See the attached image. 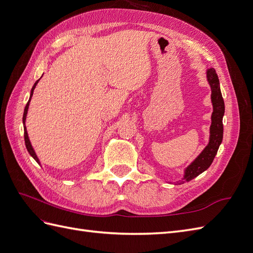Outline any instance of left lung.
Segmentation results:
<instances>
[{"mask_svg":"<svg viewBox=\"0 0 253 253\" xmlns=\"http://www.w3.org/2000/svg\"><path fill=\"white\" fill-rule=\"evenodd\" d=\"M207 78H208L211 86V99L213 103L212 124L210 127V142L201 153V155L187 168L185 177H183L182 180H179L178 183L192 180L196 176L208 169L216 155L221 140H223V116L225 113V103L223 96H221L217 74L214 68L208 70V72H207Z\"/></svg>","mask_w":253,"mask_h":253,"instance_id":"obj_1","label":"left lung"}]
</instances>
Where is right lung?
<instances>
[{"mask_svg":"<svg viewBox=\"0 0 253 253\" xmlns=\"http://www.w3.org/2000/svg\"><path fill=\"white\" fill-rule=\"evenodd\" d=\"M38 81H39V80H37V81H36V83L34 84V86H33V88H32V93H30V98H32V96H33V94H34V89H35V87H36V85H37ZM30 98H29V100H28V102H27V104H26V106H25L24 115H23V124H24V125H25L26 114H27V110H28V106H29ZM24 139H25L26 149H27V151L29 152V154L34 157V159L36 160L37 163H39V159H38V157H37V155H36V153H35V151H34V149H33V147H32V144H30V141H29V138H28V135H27V131H26V126H24Z\"/></svg>","mask_w":253,"mask_h":253,"instance_id":"add662e5","label":"right lung"}]
</instances>
